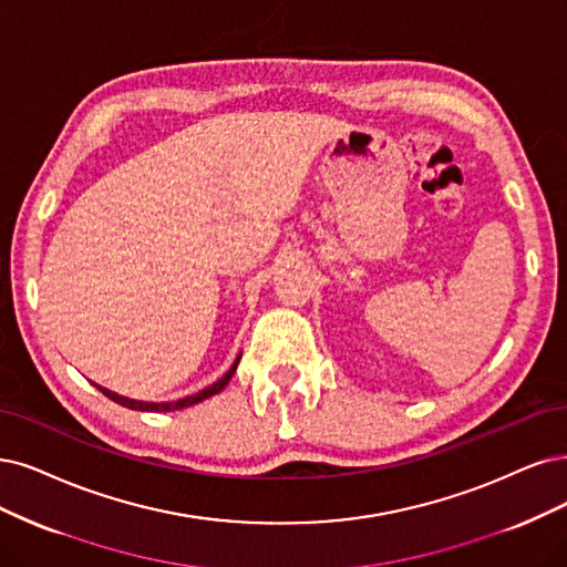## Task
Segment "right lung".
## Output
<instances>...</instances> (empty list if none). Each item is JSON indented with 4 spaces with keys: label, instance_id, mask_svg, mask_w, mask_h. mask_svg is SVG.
Here are the masks:
<instances>
[{
    "label": "right lung",
    "instance_id": "1",
    "mask_svg": "<svg viewBox=\"0 0 567 567\" xmlns=\"http://www.w3.org/2000/svg\"><path fill=\"white\" fill-rule=\"evenodd\" d=\"M238 362H240V354L236 358L234 367H230L217 383L207 385L205 390H200V392H196V394H188V396H184V400H177V402H161V404H156V402H137V400H128V396H121V394H116V392H112V390H107V388H100V385H95V383H93V385H95L104 396H110L112 402H116V404H121V406H125V409H133V411H156V413H158V411H177V409L194 406V404L207 400V396H213V394L221 392V390L228 385V381L234 379V373H236V369H238Z\"/></svg>",
    "mask_w": 567,
    "mask_h": 567
}]
</instances>
